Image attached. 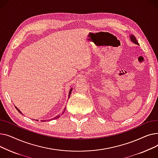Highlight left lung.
Masks as SVG:
<instances>
[{
    "instance_id": "left-lung-1",
    "label": "left lung",
    "mask_w": 158,
    "mask_h": 158,
    "mask_svg": "<svg viewBox=\"0 0 158 158\" xmlns=\"http://www.w3.org/2000/svg\"><path fill=\"white\" fill-rule=\"evenodd\" d=\"M130 39H131L132 42H133L134 44H135L136 45H138V42L137 41V40H136V38H135V36L134 35H131L130 36Z\"/></svg>"
}]
</instances>
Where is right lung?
Returning <instances> with one entry per match:
<instances>
[{
  "label": "right lung",
  "instance_id": "obj_1",
  "mask_svg": "<svg viewBox=\"0 0 158 158\" xmlns=\"http://www.w3.org/2000/svg\"><path fill=\"white\" fill-rule=\"evenodd\" d=\"M72 89H73V88H71V89H70V91H69V98H70V94H71V93H72ZM15 107H16V110H17V111H19V112L20 113H22V112H21V111H20V110H19V108H17V107H16V106H15ZM65 110H66V108H64V111L63 112V113L64 112ZM60 114H58L57 116H56V117H54V119H56V118H60ZM52 119H53V118H52ZM45 121H46V120H41V122H45Z\"/></svg>",
  "mask_w": 158,
  "mask_h": 158
}]
</instances>
